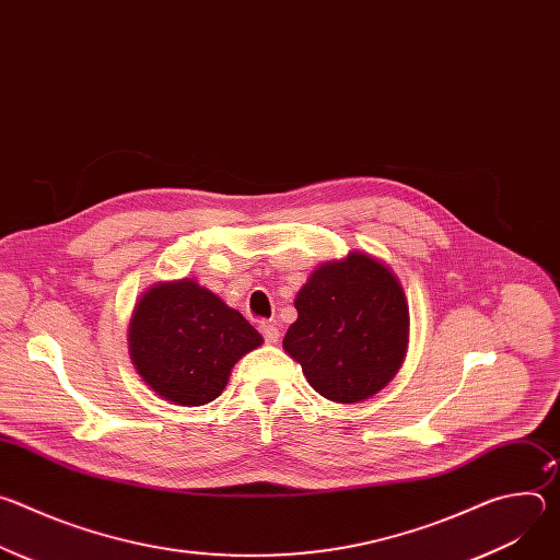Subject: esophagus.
I'll list each match as a JSON object with an SVG mask.
<instances>
[{"label":"esophagus","mask_w":560,"mask_h":560,"mask_svg":"<svg viewBox=\"0 0 560 560\" xmlns=\"http://www.w3.org/2000/svg\"><path fill=\"white\" fill-rule=\"evenodd\" d=\"M259 330H261V335H264V339H266V343H277L279 341V328L277 326H272V324H261L259 326Z\"/></svg>","instance_id":"obj_1"}]
</instances>
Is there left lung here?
I'll list each match as a JSON object with an SVG mask.
<instances>
[{
	"instance_id": "left-lung-1",
	"label": "left lung",
	"mask_w": 560,
	"mask_h": 560,
	"mask_svg": "<svg viewBox=\"0 0 560 560\" xmlns=\"http://www.w3.org/2000/svg\"><path fill=\"white\" fill-rule=\"evenodd\" d=\"M283 348L330 401L357 404L401 368L410 314L404 288L376 259L352 253L326 264L296 294Z\"/></svg>"
}]
</instances>
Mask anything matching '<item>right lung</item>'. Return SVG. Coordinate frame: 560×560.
Masks as SVG:
<instances>
[{
	"label": "right lung",
	"instance_id": "add662e5",
	"mask_svg": "<svg viewBox=\"0 0 560 560\" xmlns=\"http://www.w3.org/2000/svg\"><path fill=\"white\" fill-rule=\"evenodd\" d=\"M261 341L242 314L190 279L150 288L130 324L132 363L177 406L214 401L232 365Z\"/></svg>",
	"mask_w": 560,
	"mask_h": 560
}]
</instances>
